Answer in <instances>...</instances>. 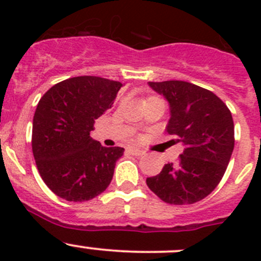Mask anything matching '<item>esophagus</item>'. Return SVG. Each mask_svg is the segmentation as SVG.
<instances>
[{
  "mask_svg": "<svg viewBox=\"0 0 261 261\" xmlns=\"http://www.w3.org/2000/svg\"><path fill=\"white\" fill-rule=\"evenodd\" d=\"M128 152L133 155H136V156H141V155L145 154V151H143V150H140V149H135V147H131V149H128Z\"/></svg>",
  "mask_w": 261,
  "mask_h": 261,
  "instance_id": "34e87169",
  "label": "esophagus"
}]
</instances>
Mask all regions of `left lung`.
Segmentation results:
<instances>
[{
	"mask_svg": "<svg viewBox=\"0 0 261 261\" xmlns=\"http://www.w3.org/2000/svg\"><path fill=\"white\" fill-rule=\"evenodd\" d=\"M169 102V135L184 145L177 164L168 163L146 184L169 204H193L218 186L226 172L235 130L228 107L215 93L184 81L149 82Z\"/></svg>",
	"mask_w": 261,
	"mask_h": 261,
	"instance_id": "8db88e82",
	"label": "left lung"
}]
</instances>
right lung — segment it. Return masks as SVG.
Returning a JSON list of instances; mask_svg holds the SVG:
<instances>
[{"label": "right lung", "instance_id": "add662e5", "mask_svg": "<svg viewBox=\"0 0 261 261\" xmlns=\"http://www.w3.org/2000/svg\"><path fill=\"white\" fill-rule=\"evenodd\" d=\"M122 83L94 75L59 82L44 94L33 120V154L44 183L58 197L84 202L106 191L123 147L89 136L111 109Z\"/></svg>", "mask_w": 261, "mask_h": 261}]
</instances>
